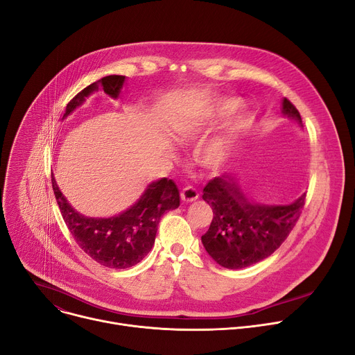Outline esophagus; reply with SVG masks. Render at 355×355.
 Listing matches in <instances>:
<instances>
[{
	"label": "esophagus",
	"instance_id": "obj_1",
	"mask_svg": "<svg viewBox=\"0 0 355 355\" xmlns=\"http://www.w3.org/2000/svg\"><path fill=\"white\" fill-rule=\"evenodd\" d=\"M180 198L183 202H193L199 198V192L193 186H186L180 192Z\"/></svg>",
	"mask_w": 355,
	"mask_h": 355
}]
</instances>
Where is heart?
<instances>
[{
  "label": "heart",
  "mask_w": 355,
  "mask_h": 355,
  "mask_svg": "<svg viewBox=\"0 0 355 355\" xmlns=\"http://www.w3.org/2000/svg\"><path fill=\"white\" fill-rule=\"evenodd\" d=\"M237 107V102L233 99H226L217 105V109L222 112H232ZM229 135H222L217 136L214 141H211L207 146H205L199 153H198V160L205 166H219L226 157L227 153V146H229Z\"/></svg>",
  "instance_id": "1"
}]
</instances>
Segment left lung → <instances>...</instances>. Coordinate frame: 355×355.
Returning <instances> with one entry per match:
<instances>
[{
	"label": "left lung",
	"instance_id": "left-lung-1",
	"mask_svg": "<svg viewBox=\"0 0 355 355\" xmlns=\"http://www.w3.org/2000/svg\"><path fill=\"white\" fill-rule=\"evenodd\" d=\"M283 112L298 122L297 107L284 98ZM203 200L213 209L202 243L211 259L226 268H243L275 253L295 226L306 193L287 206L252 205L232 176H219L203 187Z\"/></svg>",
	"mask_w": 355,
	"mask_h": 355
}]
</instances>
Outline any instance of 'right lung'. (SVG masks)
I'll return each instance as SVG.
<instances>
[{"label":"right lung","instance_id":"add662e5","mask_svg":"<svg viewBox=\"0 0 355 355\" xmlns=\"http://www.w3.org/2000/svg\"><path fill=\"white\" fill-rule=\"evenodd\" d=\"M123 83V75H109L96 80L68 102L64 118L99 88L109 96L118 98ZM51 182L64 222L78 246L96 263L109 268H128L138 264L153 246L160 217L180 205L175 182L163 178L149 184L138 203L126 211L109 219H94L75 211L53 176Z\"/></svg>","mask_w":355,"mask_h":355}]
</instances>
